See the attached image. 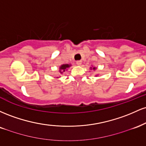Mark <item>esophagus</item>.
<instances>
[{
    "instance_id": "esophagus-1",
    "label": "esophagus",
    "mask_w": 146,
    "mask_h": 146,
    "mask_svg": "<svg viewBox=\"0 0 146 146\" xmlns=\"http://www.w3.org/2000/svg\"><path fill=\"white\" fill-rule=\"evenodd\" d=\"M76 64H77V65H81L82 64V60H78V61H76Z\"/></svg>"
}]
</instances>
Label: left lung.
Here are the masks:
<instances>
[{
  "mask_svg": "<svg viewBox=\"0 0 146 146\" xmlns=\"http://www.w3.org/2000/svg\"><path fill=\"white\" fill-rule=\"evenodd\" d=\"M95 68L94 67V68H93V70H95Z\"/></svg>",
  "mask_w": 146,
  "mask_h": 146,
  "instance_id": "obj_1",
  "label": "left lung"
}]
</instances>
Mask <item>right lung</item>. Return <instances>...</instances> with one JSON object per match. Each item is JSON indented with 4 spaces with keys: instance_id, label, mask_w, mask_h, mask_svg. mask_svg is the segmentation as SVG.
Here are the masks:
<instances>
[{
    "instance_id": "obj_1",
    "label": "right lung",
    "mask_w": 146,
    "mask_h": 146,
    "mask_svg": "<svg viewBox=\"0 0 146 146\" xmlns=\"http://www.w3.org/2000/svg\"><path fill=\"white\" fill-rule=\"evenodd\" d=\"M70 66H71V65H69V64H63V65H62V66H60V72L61 73H62V72H64L65 70L66 69V68H68Z\"/></svg>"
}]
</instances>
